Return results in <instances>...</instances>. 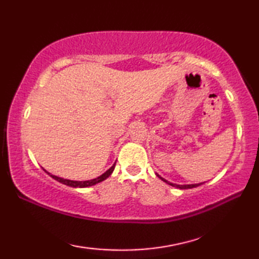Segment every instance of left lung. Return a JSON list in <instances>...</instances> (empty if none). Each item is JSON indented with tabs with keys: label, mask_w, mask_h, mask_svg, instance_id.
Segmentation results:
<instances>
[{
	"label": "left lung",
	"mask_w": 259,
	"mask_h": 259,
	"mask_svg": "<svg viewBox=\"0 0 259 259\" xmlns=\"http://www.w3.org/2000/svg\"><path fill=\"white\" fill-rule=\"evenodd\" d=\"M157 176H158V177L160 178L161 180H163L164 183H167L168 185L172 186V187H176V188H179V189H190V188H195V187H198V186H200V185H202V184H203V183H200V184H195V185H177V184L169 183V181H167L166 179H163L162 177H160V176H159L158 174H157Z\"/></svg>",
	"instance_id": "left-lung-1"
}]
</instances>
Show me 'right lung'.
Returning <instances> with one entry per match:
<instances>
[{
    "instance_id": "1",
    "label": "right lung",
    "mask_w": 259,
    "mask_h": 259,
    "mask_svg": "<svg viewBox=\"0 0 259 259\" xmlns=\"http://www.w3.org/2000/svg\"><path fill=\"white\" fill-rule=\"evenodd\" d=\"M114 167H115V162L112 164L111 168L108 169L107 171L104 172V174H102L101 176H99L98 178L91 179V180H85V181H75V180L63 179V178L57 177V176H54V175H51L50 172H48L46 169H43V170H45V171H46L48 175H50L53 179H56L57 181H59V183H61V184H63V185L73 187V188H78V187H79V188H84V187H90V186H93V185H96V184L101 183V181H103V180H106V179L109 177V176L112 174V171L114 170Z\"/></svg>"
}]
</instances>
